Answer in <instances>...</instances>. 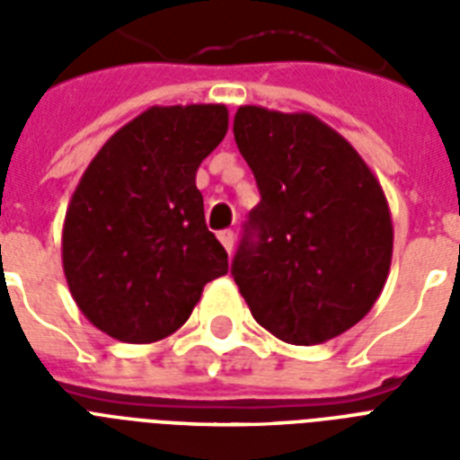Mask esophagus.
<instances>
[{"mask_svg": "<svg viewBox=\"0 0 460 460\" xmlns=\"http://www.w3.org/2000/svg\"><path fill=\"white\" fill-rule=\"evenodd\" d=\"M219 241H222L224 251L231 255V251H234V231H229V229L219 231Z\"/></svg>", "mask_w": 460, "mask_h": 460, "instance_id": "esophagus-1", "label": "esophagus"}]
</instances>
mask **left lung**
Masks as SVG:
<instances>
[{"mask_svg":"<svg viewBox=\"0 0 460 460\" xmlns=\"http://www.w3.org/2000/svg\"><path fill=\"white\" fill-rule=\"evenodd\" d=\"M234 138L262 198L231 262L252 317L294 346L343 334L370 313L392 267V212L377 176L307 111L243 104Z\"/></svg>","mask_w":460,"mask_h":460,"instance_id":"left-lung-1","label":"left lung"}]
</instances>
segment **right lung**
<instances>
[{"mask_svg":"<svg viewBox=\"0 0 460 460\" xmlns=\"http://www.w3.org/2000/svg\"><path fill=\"white\" fill-rule=\"evenodd\" d=\"M224 104L150 107L83 172L61 231L75 305L124 343L172 336L229 258L205 226L198 166L226 136Z\"/></svg>","mask_w":460,"mask_h":460,"instance_id":"obj_1","label":"right lung"}]
</instances>
